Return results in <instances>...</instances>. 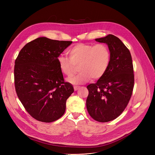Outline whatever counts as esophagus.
<instances>
[{
	"label": "esophagus",
	"instance_id": "34e87169",
	"mask_svg": "<svg viewBox=\"0 0 155 155\" xmlns=\"http://www.w3.org/2000/svg\"><path fill=\"white\" fill-rule=\"evenodd\" d=\"M79 87H80L79 86H74V90H75V91H77V90L79 89Z\"/></svg>",
	"mask_w": 155,
	"mask_h": 155
}]
</instances>
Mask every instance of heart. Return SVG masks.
<instances>
[{
	"mask_svg": "<svg viewBox=\"0 0 155 155\" xmlns=\"http://www.w3.org/2000/svg\"><path fill=\"white\" fill-rule=\"evenodd\" d=\"M69 58L63 56L58 58L59 68L61 73L68 78L72 76L78 67L80 72L71 78L73 84H81L91 80L102 78L107 72L110 61V53L104 43L96 45L77 43L68 51Z\"/></svg>",
	"mask_w": 155,
	"mask_h": 155,
	"instance_id": "obj_1",
	"label": "heart"
}]
</instances>
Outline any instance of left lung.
<instances>
[{"instance_id":"left-lung-1","label":"left lung","mask_w":155,"mask_h":155,"mask_svg":"<svg viewBox=\"0 0 155 155\" xmlns=\"http://www.w3.org/2000/svg\"><path fill=\"white\" fill-rule=\"evenodd\" d=\"M95 40L108 45L110 61L104 75L87 86L86 108L94 120L104 123L117 118L127 107L133 91L134 69L130 51L120 38L109 34Z\"/></svg>"}]
</instances>
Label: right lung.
Masks as SVG:
<instances>
[{"instance_id":"1","label":"right lung","mask_w":155,"mask_h":155,"mask_svg":"<svg viewBox=\"0 0 155 155\" xmlns=\"http://www.w3.org/2000/svg\"><path fill=\"white\" fill-rule=\"evenodd\" d=\"M72 43L39 37L28 43L15 60L17 96L29 114L39 121L60 118L74 91L72 85L64 81L58 60Z\"/></svg>"}]
</instances>
